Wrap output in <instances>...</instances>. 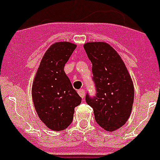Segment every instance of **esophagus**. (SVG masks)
I'll return each instance as SVG.
<instances>
[{
	"instance_id": "esophagus-1",
	"label": "esophagus",
	"mask_w": 160,
	"mask_h": 160,
	"mask_svg": "<svg viewBox=\"0 0 160 160\" xmlns=\"http://www.w3.org/2000/svg\"><path fill=\"white\" fill-rule=\"evenodd\" d=\"M78 95H80L82 98H84V96H85V91L83 89L78 90Z\"/></svg>"
}]
</instances>
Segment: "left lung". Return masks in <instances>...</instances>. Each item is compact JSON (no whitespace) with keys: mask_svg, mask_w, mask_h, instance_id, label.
<instances>
[{"mask_svg":"<svg viewBox=\"0 0 160 160\" xmlns=\"http://www.w3.org/2000/svg\"><path fill=\"white\" fill-rule=\"evenodd\" d=\"M92 63L96 96L86 95V102L94 110L97 124L113 132L125 125L130 117L134 98L132 78L120 55L105 42L84 44Z\"/></svg>","mask_w":160,"mask_h":160,"instance_id":"left-lung-1","label":"left lung"}]
</instances>
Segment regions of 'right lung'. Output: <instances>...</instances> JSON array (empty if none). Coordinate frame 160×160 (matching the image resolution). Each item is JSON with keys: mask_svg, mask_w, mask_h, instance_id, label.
Instances as JSON below:
<instances>
[{"mask_svg": "<svg viewBox=\"0 0 160 160\" xmlns=\"http://www.w3.org/2000/svg\"><path fill=\"white\" fill-rule=\"evenodd\" d=\"M77 45L57 42L44 53L32 84V99L39 119L54 131L66 129L82 98L73 88L64 67Z\"/></svg>", "mask_w": 160, "mask_h": 160, "instance_id": "add662e5", "label": "right lung"}]
</instances>
